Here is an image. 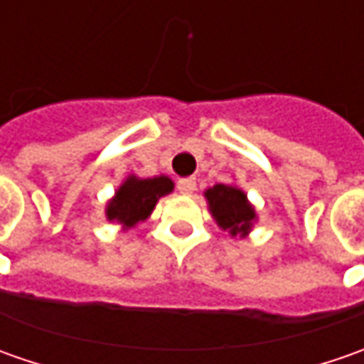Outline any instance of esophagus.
I'll use <instances>...</instances> for the list:
<instances>
[{
  "instance_id": "1",
  "label": "esophagus",
  "mask_w": 364,
  "mask_h": 364,
  "mask_svg": "<svg viewBox=\"0 0 364 364\" xmlns=\"http://www.w3.org/2000/svg\"><path fill=\"white\" fill-rule=\"evenodd\" d=\"M176 186H178V190H180L182 194H192V192L196 190V180H194V178H180Z\"/></svg>"
}]
</instances>
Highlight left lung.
I'll use <instances>...</instances> for the list:
<instances>
[{"mask_svg": "<svg viewBox=\"0 0 364 364\" xmlns=\"http://www.w3.org/2000/svg\"><path fill=\"white\" fill-rule=\"evenodd\" d=\"M204 196L208 200L210 215L223 231H229L232 237H245L253 229L257 215L243 190L229 184H215L204 192Z\"/></svg>", "mask_w": 364, "mask_h": 364, "instance_id": "obj_1", "label": "left lung"}]
</instances>
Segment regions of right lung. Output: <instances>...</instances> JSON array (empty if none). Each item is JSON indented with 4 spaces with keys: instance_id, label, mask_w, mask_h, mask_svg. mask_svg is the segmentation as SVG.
Segmentation results:
<instances>
[{
    "instance_id": "right-lung-1",
    "label": "right lung",
    "mask_w": 364,
    "mask_h": 364,
    "mask_svg": "<svg viewBox=\"0 0 364 364\" xmlns=\"http://www.w3.org/2000/svg\"><path fill=\"white\" fill-rule=\"evenodd\" d=\"M174 190V182L168 176L137 178L129 176L121 184L115 196L107 204V218L117 220L123 229H132L137 223L146 220L161 196Z\"/></svg>"
}]
</instances>
